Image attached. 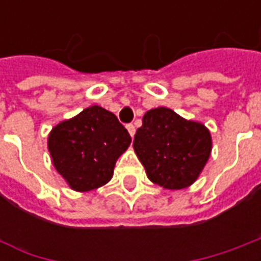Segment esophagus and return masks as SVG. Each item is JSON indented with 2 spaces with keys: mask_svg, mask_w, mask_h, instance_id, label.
I'll return each instance as SVG.
<instances>
[{
  "mask_svg": "<svg viewBox=\"0 0 261 261\" xmlns=\"http://www.w3.org/2000/svg\"><path fill=\"white\" fill-rule=\"evenodd\" d=\"M127 131L130 133L131 137H134V134H136V127L133 124H127Z\"/></svg>",
  "mask_w": 261,
  "mask_h": 261,
  "instance_id": "1",
  "label": "esophagus"
}]
</instances>
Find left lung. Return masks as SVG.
<instances>
[{"label":"left lung","instance_id":"obj_1","mask_svg":"<svg viewBox=\"0 0 261 261\" xmlns=\"http://www.w3.org/2000/svg\"><path fill=\"white\" fill-rule=\"evenodd\" d=\"M133 147L149 180L168 190H181L192 186L207 165L213 138L202 123L156 108L144 114Z\"/></svg>","mask_w":261,"mask_h":261}]
</instances>
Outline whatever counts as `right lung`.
<instances>
[{
	"instance_id": "1",
	"label": "right lung",
	"mask_w": 261,
	"mask_h": 261,
	"mask_svg": "<svg viewBox=\"0 0 261 261\" xmlns=\"http://www.w3.org/2000/svg\"><path fill=\"white\" fill-rule=\"evenodd\" d=\"M130 144V134L117 117L96 105L54 125L47 138L54 168L80 193L109 183L117 159Z\"/></svg>"
}]
</instances>
